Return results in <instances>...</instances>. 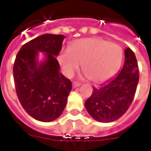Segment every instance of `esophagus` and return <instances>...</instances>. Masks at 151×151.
<instances>
[{
	"instance_id": "34e87169",
	"label": "esophagus",
	"mask_w": 151,
	"mask_h": 151,
	"mask_svg": "<svg viewBox=\"0 0 151 151\" xmlns=\"http://www.w3.org/2000/svg\"><path fill=\"white\" fill-rule=\"evenodd\" d=\"M81 85L80 83H76V82H73L72 83V87L73 88H76V87H79V86Z\"/></svg>"
}]
</instances>
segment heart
<instances>
[{"instance_id":"1","label":"heart","mask_w":151,"mask_h":151,"mask_svg":"<svg viewBox=\"0 0 151 151\" xmlns=\"http://www.w3.org/2000/svg\"><path fill=\"white\" fill-rule=\"evenodd\" d=\"M123 52L120 46L101 38L79 40L64 49L58 57L62 72L71 77L83 63V70L95 83L107 81L116 74L122 65Z\"/></svg>"}]
</instances>
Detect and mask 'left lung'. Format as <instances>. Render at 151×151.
Returning <instances> with one entry per match:
<instances>
[{"instance_id":"8db88e82","label":"left lung","mask_w":151,"mask_h":151,"mask_svg":"<svg viewBox=\"0 0 151 151\" xmlns=\"http://www.w3.org/2000/svg\"><path fill=\"white\" fill-rule=\"evenodd\" d=\"M125 62L119 75L98 87H93L92 95L85 107L93 119L100 122H111L121 118L131 105L139 82L137 58L130 48H126Z\"/></svg>"}]
</instances>
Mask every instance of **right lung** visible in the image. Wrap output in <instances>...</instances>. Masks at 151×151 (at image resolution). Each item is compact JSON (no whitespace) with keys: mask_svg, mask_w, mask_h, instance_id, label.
Segmentation results:
<instances>
[{"mask_svg":"<svg viewBox=\"0 0 151 151\" xmlns=\"http://www.w3.org/2000/svg\"><path fill=\"white\" fill-rule=\"evenodd\" d=\"M64 35L43 34L21 47L13 67L15 90L20 103L30 116L49 122L57 119L65 108L72 83L60 72L56 57ZM40 52L45 59L38 61Z\"/></svg>","mask_w":151,"mask_h":151,"instance_id":"1","label":"right lung"}]
</instances>
